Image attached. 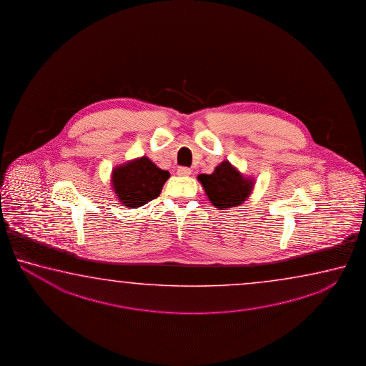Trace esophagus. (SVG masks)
Here are the masks:
<instances>
[{"mask_svg": "<svg viewBox=\"0 0 366 366\" xmlns=\"http://www.w3.org/2000/svg\"><path fill=\"white\" fill-rule=\"evenodd\" d=\"M191 173H192V170H191L189 167H178V170H177V174H178L179 177H188V175H191Z\"/></svg>", "mask_w": 366, "mask_h": 366, "instance_id": "esophagus-1", "label": "esophagus"}]
</instances>
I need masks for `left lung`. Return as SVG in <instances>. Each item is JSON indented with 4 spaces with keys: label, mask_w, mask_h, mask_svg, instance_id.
<instances>
[{
    "label": "left lung",
    "mask_w": 366,
    "mask_h": 366,
    "mask_svg": "<svg viewBox=\"0 0 366 366\" xmlns=\"http://www.w3.org/2000/svg\"><path fill=\"white\" fill-rule=\"evenodd\" d=\"M211 204L220 210L243 204L254 188V182L242 175L229 162H223L212 174L197 177Z\"/></svg>",
    "instance_id": "8db88e82"
}]
</instances>
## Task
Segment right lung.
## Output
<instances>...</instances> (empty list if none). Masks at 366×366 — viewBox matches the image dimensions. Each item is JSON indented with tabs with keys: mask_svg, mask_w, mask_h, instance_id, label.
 <instances>
[{
	"mask_svg": "<svg viewBox=\"0 0 366 366\" xmlns=\"http://www.w3.org/2000/svg\"><path fill=\"white\" fill-rule=\"evenodd\" d=\"M170 174L143 156L112 170V188L122 204L136 209L157 199Z\"/></svg>",
	"mask_w": 366,
	"mask_h": 366,
	"instance_id": "right-lung-1",
	"label": "right lung"
}]
</instances>
